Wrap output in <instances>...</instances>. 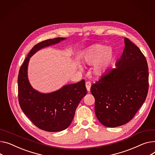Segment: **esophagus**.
I'll return each instance as SVG.
<instances>
[{
    "instance_id": "1",
    "label": "esophagus",
    "mask_w": 155,
    "mask_h": 155,
    "mask_svg": "<svg viewBox=\"0 0 155 155\" xmlns=\"http://www.w3.org/2000/svg\"><path fill=\"white\" fill-rule=\"evenodd\" d=\"M85 85H86V88H87V91H90V88H91V82H90V81H87L86 84H85Z\"/></svg>"
}]
</instances>
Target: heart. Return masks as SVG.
Listing matches in <instances>:
<instances>
[{
    "mask_svg": "<svg viewBox=\"0 0 155 155\" xmlns=\"http://www.w3.org/2000/svg\"><path fill=\"white\" fill-rule=\"evenodd\" d=\"M113 51L105 45L96 44L90 47L86 51L84 62L88 65L95 64L94 71L101 74L106 71L113 59Z\"/></svg>",
    "mask_w": 155,
    "mask_h": 155,
    "instance_id": "1",
    "label": "heart"
}]
</instances>
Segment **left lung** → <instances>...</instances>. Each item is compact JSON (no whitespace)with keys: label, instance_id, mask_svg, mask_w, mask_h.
<instances>
[{"label":"left lung","instance_id":"8db88e82","mask_svg":"<svg viewBox=\"0 0 155 155\" xmlns=\"http://www.w3.org/2000/svg\"><path fill=\"white\" fill-rule=\"evenodd\" d=\"M148 77L145 55L125 38V48L116 68L107 71L91 87L95 115L102 125L120 127L134 117L146 100Z\"/></svg>","mask_w":155,"mask_h":155}]
</instances>
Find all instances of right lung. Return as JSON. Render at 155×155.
<instances>
[{
  "instance_id": "add662e5",
  "label": "right lung",
  "mask_w": 155,
  "mask_h": 155,
  "mask_svg": "<svg viewBox=\"0 0 155 155\" xmlns=\"http://www.w3.org/2000/svg\"><path fill=\"white\" fill-rule=\"evenodd\" d=\"M65 39L57 37L36 44L20 67L18 76L20 108L36 127L50 132L62 131L70 126L80 101L87 94L85 80L65 85L50 94H42L31 87L27 77V67L30 58L36 51Z\"/></svg>"
}]
</instances>
